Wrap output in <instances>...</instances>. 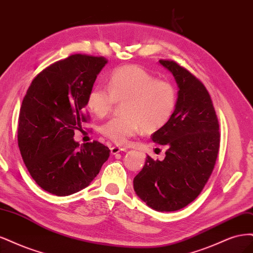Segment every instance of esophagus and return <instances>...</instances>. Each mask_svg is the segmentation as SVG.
<instances>
[{"label":"esophagus","instance_id":"34e87169","mask_svg":"<svg viewBox=\"0 0 253 253\" xmlns=\"http://www.w3.org/2000/svg\"><path fill=\"white\" fill-rule=\"evenodd\" d=\"M125 150H126V148H121V147H119V146H112V147H110L111 154H117L121 151H125Z\"/></svg>","mask_w":253,"mask_h":253}]
</instances>
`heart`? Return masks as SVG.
<instances>
[{
  "mask_svg": "<svg viewBox=\"0 0 253 253\" xmlns=\"http://www.w3.org/2000/svg\"><path fill=\"white\" fill-rule=\"evenodd\" d=\"M86 103L97 117H105L117 103H124L123 117L112 118L100 127L105 137L123 145L143 130L152 133L165 127L175 111L177 91L168 81L158 80L136 65H124L111 72L108 88L92 86Z\"/></svg>",
  "mask_w": 253,
  "mask_h": 253,
  "instance_id": "b5f03b06",
  "label": "heart"
}]
</instances>
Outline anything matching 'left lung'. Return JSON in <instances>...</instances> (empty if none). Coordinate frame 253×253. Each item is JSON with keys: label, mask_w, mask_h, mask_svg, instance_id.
<instances>
[{"label": "left lung", "mask_w": 253, "mask_h": 253, "mask_svg": "<svg viewBox=\"0 0 253 253\" xmlns=\"http://www.w3.org/2000/svg\"><path fill=\"white\" fill-rule=\"evenodd\" d=\"M160 64L172 73L177 104L169 123L151 135L166 145V157L147 156L133 178L137 197L157 211L182 209L198 198L212 173L219 148V125L211 96L201 81L171 60Z\"/></svg>", "instance_id": "1"}]
</instances>
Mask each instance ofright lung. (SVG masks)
Segmentation results:
<instances>
[{"mask_svg": "<svg viewBox=\"0 0 253 253\" xmlns=\"http://www.w3.org/2000/svg\"><path fill=\"white\" fill-rule=\"evenodd\" d=\"M106 63L104 56L71 54L41 71L24 96L19 148L31 177L47 192L64 197L82 190L109 158L100 142L80 146L73 140L89 121L87 94Z\"/></svg>", "mask_w": 253, "mask_h": 253, "instance_id": "1", "label": "right lung"}]
</instances>
